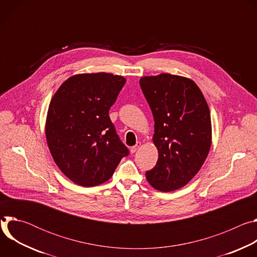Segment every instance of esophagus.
<instances>
[{
	"mask_svg": "<svg viewBox=\"0 0 257 257\" xmlns=\"http://www.w3.org/2000/svg\"><path fill=\"white\" fill-rule=\"evenodd\" d=\"M140 146H141V143L140 142H137L134 146H132V148L130 149V152H131V154H134L139 148H140Z\"/></svg>",
	"mask_w": 257,
	"mask_h": 257,
	"instance_id": "1",
	"label": "esophagus"
}]
</instances>
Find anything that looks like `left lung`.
<instances>
[{"mask_svg":"<svg viewBox=\"0 0 257 257\" xmlns=\"http://www.w3.org/2000/svg\"><path fill=\"white\" fill-rule=\"evenodd\" d=\"M155 119L157 165L145 173L150 184L164 192L177 190L198 173L211 144L209 108L191 79L160 74L139 81Z\"/></svg>","mask_w":257,"mask_h":257,"instance_id":"left-lung-1","label":"left lung"}]
</instances>
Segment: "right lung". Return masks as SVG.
<instances>
[{"instance_id":"1","label":"right lung","mask_w":257,"mask_h":257,"mask_svg":"<svg viewBox=\"0 0 257 257\" xmlns=\"http://www.w3.org/2000/svg\"><path fill=\"white\" fill-rule=\"evenodd\" d=\"M126 79L109 73L67 79L49 105L46 135L53 159L71 181L84 187L111 178L129 150L108 116Z\"/></svg>"}]
</instances>
